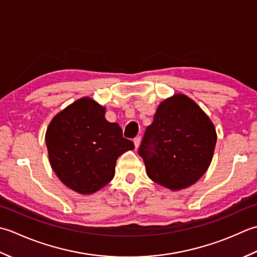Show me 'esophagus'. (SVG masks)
<instances>
[{
    "label": "esophagus",
    "instance_id": "obj_1",
    "mask_svg": "<svg viewBox=\"0 0 257 257\" xmlns=\"http://www.w3.org/2000/svg\"><path fill=\"white\" fill-rule=\"evenodd\" d=\"M133 142H134L135 148L138 149L139 146H140V143H141V136H136V138L133 140Z\"/></svg>",
    "mask_w": 257,
    "mask_h": 257
}]
</instances>
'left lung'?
Segmentation results:
<instances>
[{
	"label": "left lung",
	"mask_w": 257,
	"mask_h": 257,
	"mask_svg": "<svg viewBox=\"0 0 257 257\" xmlns=\"http://www.w3.org/2000/svg\"><path fill=\"white\" fill-rule=\"evenodd\" d=\"M216 131L197 104L184 94L162 102L139 149L148 176L179 191L194 184L212 162Z\"/></svg>",
	"instance_id": "8db88e82"
}]
</instances>
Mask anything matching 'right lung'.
<instances>
[{
  "mask_svg": "<svg viewBox=\"0 0 257 257\" xmlns=\"http://www.w3.org/2000/svg\"><path fill=\"white\" fill-rule=\"evenodd\" d=\"M104 115L105 107L82 97L57 113L46 130L52 169L63 184L80 194H92L111 182L118 156L134 149L119 125Z\"/></svg>",
  "mask_w": 257,
  "mask_h": 257,
  "instance_id": "add662e5",
  "label": "right lung"
}]
</instances>
